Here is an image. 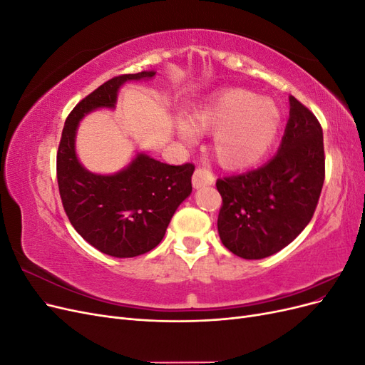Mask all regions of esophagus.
I'll return each mask as SVG.
<instances>
[{"label": "esophagus", "instance_id": "1", "mask_svg": "<svg viewBox=\"0 0 365 365\" xmlns=\"http://www.w3.org/2000/svg\"><path fill=\"white\" fill-rule=\"evenodd\" d=\"M192 182L195 189H200V187H204V185H212L215 182V176L208 169L197 168L193 173Z\"/></svg>", "mask_w": 365, "mask_h": 365}]
</instances>
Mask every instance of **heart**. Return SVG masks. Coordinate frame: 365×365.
Wrapping results in <instances>:
<instances>
[{"label": "heart", "mask_w": 365, "mask_h": 365, "mask_svg": "<svg viewBox=\"0 0 365 365\" xmlns=\"http://www.w3.org/2000/svg\"><path fill=\"white\" fill-rule=\"evenodd\" d=\"M280 128L279 108L247 90H228L216 96L182 121L180 135L195 143L196 134H215L212 153L225 169H242L257 163L271 148Z\"/></svg>", "instance_id": "b5f03b06"}]
</instances>
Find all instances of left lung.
<instances>
[{
	"mask_svg": "<svg viewBox=\"0 0 365 365\" xmlns=\"http://www.w3.org/2000/svg\"><path fill=\"white\" fill-rule=\"evenodd\" d=\"M289 103L279 152L259 169L216 181L222 196L219 237L242 259H263L289 245L311 222L322 195V125L295 97Z\"/></svg>",
	"mask_w": 365,
	"mask_h": 365,
	"instance_id": "left-lung-1",
	"label": "left lung"
}]
</instances>
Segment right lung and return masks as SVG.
I'll use <instances>...</instances> for the list:
<instances>
[{"label":"right lung","mask_w":365,"mask_h":365,"mask_svg":"<svg viewBox=\"0 0 365 365\" xmlns=\"http://www.w3.org/2000/svg\"><path fill=\"white\" fill-rule=\"evenodd\" d=\"M153 76V71L120 74L82 98L65 121L58 148L65 213L88 244L113 257H137L160 244L175 210L192 193L195 164L170 165L140 153L115 175H94L76 157V129L93 109L114 108L118 88L126 81Z\"/></svg>","instance_id":"1"}]
</instances>
